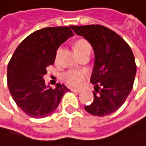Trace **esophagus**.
<instances>
[{
  "label": "esophagus",
  "instance_id": "obj_1",
  "mask_svg": "<svg viewBox=\"0 0 146 146\" xmlns=\"http://www.w3.org/2000/svg\"><path fill=\"white\" fill-rule=\"evenodd\" d=\"M71 91L72 92H76V93H81L82 91V90H79V89H74V88H72L71 89Z\"/></svg>",
  "mask_w": 146,
  "mask_h": 146
}]
</instances>
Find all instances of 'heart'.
<instances>
[{
    "label": "heart",
    "instance_id": "b5f03b06",
    "mask_svg": "<svg viewBox=\"0 0 146 146\" xmlns=\"http://www.w3.org/2000/svg\"><path fill=\"white\" fill-rule=\"evenodd\" d=\"M87 48H91V45L85 39L77 40L74 45V52H79ZM64 80L71 86H80L84 81V72L78 70L69 71L64 75Z\"/></svg>",
    "mask_w": 146,
    "mask_h": 146
}]
</instances>
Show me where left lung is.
Wrapping results in <instances>:
<instances>
[{
    "mask_svg": "<svg viewBox=\"0 0 146 146\" xmlns=\"http://www.w3.org/2000/svg\"><path fill=\"white\" fill-rule=\"evenodd\" d=\"M92 46L94 64L91 82L93 102L84 109L90 114L104 117L115 112L132 91L136 65L130 46L116 32L100 25L70 26Z\"/></svg>",
    "mask_w": 146,
    "mask_h": 146,
    "instance_id": "obj_1",
    "label": "left lung"
}]
</instances>
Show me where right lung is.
I'll return each mask as SVG.
<instances>
[{
  "mask_svg": "<svg viewBox=\"0 0 146 146\" xmlns=\"http://www.w3.org/2000/svg\"><path fill=\"white\" fill-rule=\"evenodd\" d=\"M74 33L69 27L45 28L33 32L18 46L7 68L10 92L18 107L34 118L46 117L57 109L69 92L64 84L46 85V67L54 63L58 47Z\"/></svg>",
  "mask_w": 146,
  "mask_h": 146,
  "instance_id": "obj_1",
  "label": "right lung"
}]
</instances>
